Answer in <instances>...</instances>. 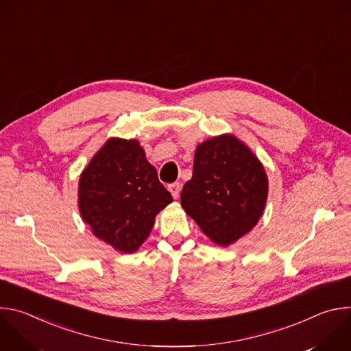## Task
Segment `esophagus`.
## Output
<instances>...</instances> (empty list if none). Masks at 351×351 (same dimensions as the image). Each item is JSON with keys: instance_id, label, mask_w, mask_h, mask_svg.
<instances>
[{"instance_id": "obj_1", "label": "esophagus", "mask_w": 351, "mask_h": 351, "mask_svg": "<svg viewBox=\"0 0 351 351\" xmlns=\"http://www.w3.org/2000/svg\"><path fill=\"white\" fill-rule=\"evenodd\" d=\"M180 183L179 182H175V183H171L169 186H168V190L171 191V194H172V197L173 198H178L179 197V194H180Z\"/></svg>"}]
</instances>
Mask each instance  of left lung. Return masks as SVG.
Masks as SVG:
<instances>
[{
  "instance_id": "8db88e82",
  "label": "left lung",
  "mask_w": 351,
  "mask_h": 351,
  "mask_svg": "<svg viewBox=\"0 0 351 351\" xmlns=\"http://www.w3.org/2000/svg\"><path fill=\"white\" fill-rule=\"evenodd\" d=\"M267 197L265 169L237 137L221 134L197 145L180 204L211 241L226 247L252 230Z\"/></svg>"
}]
</instances>
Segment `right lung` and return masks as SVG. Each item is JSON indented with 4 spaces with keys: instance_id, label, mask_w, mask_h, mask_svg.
Returning <instances> with one entry per match:
<instances>
[{
    "instance_id": "1",
    "label": "right lung",
    "mask_w": 351,
    "mask_h": 351,
    "mask_svg": "<svg viewBox=\"0 0 351 351\" xmlns=\"http://www.w3.org/2000/svg\"><path fill=\"white\" fill-rule=\"evenodd\" d=\"M173 202L134 138L112 137L98 149L79 180V211L93 234L121 253H134L156 215Z\"/></svg>"
}]
</instances>
